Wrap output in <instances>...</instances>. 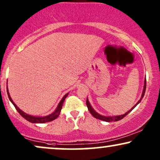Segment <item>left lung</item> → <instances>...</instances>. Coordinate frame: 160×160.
Here are the masks:
<instances>
[{
  "instance_id": "8db88e82",
  "label": "left lung",
  "mask_w": 160,
  "mask_h": 160,
  "mask_svg": "<svg viewBox=\"0 0 160 160\" xmlns=\"http://www.w3.org/2000/svg\"><path fill=\"white\" fill-rule=\"evenodd\" d=\"M145 89H146V79H145V82H144V87H143V91H142V96H141V98L140 100H139L138 102H137V104H135V106L133 107L131 109V110H129L128 112H126L125 114H122V115H119V116H114V117H105V116H102V115H100L98 113H97L94 110V108H92V106L90 105V102H88V99L86 100V105H87V107H88V111H89L91 114L95 118L98 119V120H103V121H106V122H116V121H118V120H122V118H124V117L126 116L127 114H129V112H131V110H132L133 108H134L135 107H136L137 105H138L139 102H140V101L142 100V99L143 98V97H144L145 95Z\"/></svg>"
}]
</instances>
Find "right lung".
Wrapping results in <instances>:
<instances>
[{"mask_svg": "<svg viewBox=\"0 0 160 160\" xmlns=\"http://www.w3.org/2000/svg\"><path fill=\"white\" fill-rule=\"evenodd\" d=\"M7 94H8V97H9V100L11 101L12 103L14 105V106L15 107L16 110L18 111V113H19V114H21V116L23 117L24 119H26V120H28V121H29V122H32V123H44V122H51V121L55 120L56 118H58V117L59 116V114H60V111H61V109H62V104H63L64 100H65V99L66 98V97H67L68 94V93H67V94L64 95V97L62 98V100H60V102H59V104H58V107H57L56 110L54 111V112L52 113V114L48 115V116H46V117H34V116H31V115H29V114H26V113H24L23 111H21V109L18 108V107L15 104V102H13V100H12L11 97H10L9 91H8L7 86Z\"/></svg>", "mask_w": 160, "mask_h": 160, "instance_id": "right-lung-1", "label": "right lung"}]
</instances>
